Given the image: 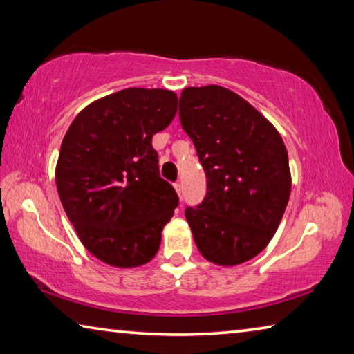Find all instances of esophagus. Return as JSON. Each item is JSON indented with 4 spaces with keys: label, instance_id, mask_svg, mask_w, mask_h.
<instances>
[{
    "label": "esophagus",
    "instance_id": "34e87169",
    "mask_svg": "<svg viewBox=\"0 0 354 354\" xmlns=\"http://www.w3.org/2000/svg\"><path fill=\"white\" fill-rule=\"evenodd\" d=\"M175 190H176V194L179 195V198H183V187H181V183H175Z\"/></svg>",
    "mask_w": 354,
    "mask_h": 354
}]
</instances>
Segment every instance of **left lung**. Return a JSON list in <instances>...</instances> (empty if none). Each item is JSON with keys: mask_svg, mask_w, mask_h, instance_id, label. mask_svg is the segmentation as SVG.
I'll return each mask as SVG.
<instances>
[{"mask_svg": "<svg viewBox=\"0 0 354 354\" xmlns=\"http://www.w3.org/2000/svg\"><path fill=\"white\" fill-rule=\"evenodd\" d=\"M179 120L207 181L205 200L185 209L196 248L217 266L253 259L272 241L289 203L283 139L248 101L220 86L184 88Z\"/></svg>", "mask_w": 354, "mask_h": 354, "instance_id": "obj_1", "label": "left lung"}]
</instances>
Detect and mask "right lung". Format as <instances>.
I'll use <instances>...</instances> for the list:
<instances>
[{
	"instance_id": "add662e5",
	"label": "right lung",
	"mask_w": 354,
	"mask_h": 354,
	"mask_svg": "<svg viewBox=\"0 0 354 354\" xmlns=\"http://www.w3.org/2000/svg\"><path fill=\"white\" fill-rule=\"evenodd\" d=\"M176 109L175 92L124 88L84 107L64 137L59 198L84 247L109 266L139 267L158 253L179 198L151 140Z\"/></svg>"
}]
</instances>
